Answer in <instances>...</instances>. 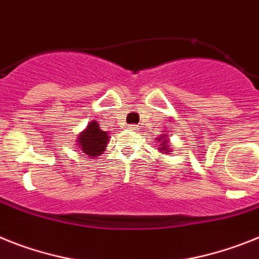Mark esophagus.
Segmentation results:
<instances>
[{"mask_svg": "<svg viewBox=\"0 0 259 259\" xmlns=\"http://www.w3.org/2000/svg\"><path fill=\"white\" fill-rule=\"evenodd\" d=\"M128 128H130V130H131V131H138V130H139V125L130 124V125H128Z\"/></svg>", "mask_w": 259, "mask_h": 259, "instance_id": "34e87169", "label": "esophagus"}]
</instances>
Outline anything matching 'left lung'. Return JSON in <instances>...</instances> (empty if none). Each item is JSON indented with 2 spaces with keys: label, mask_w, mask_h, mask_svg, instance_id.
<instances>
[{
  "label": "left lung",
  "mask_w": 259,
  "mask_h": 259,
  "mask_svg": "<svg viewBox=\"0 0 259 259\" xmlns=\"http://www.w3.org/2000/svg\"><path fill=\"white\" fill-rule=\"evenodd\" d=\"M162 138V136H161ZM165 138V136H163ZM160 140H162V139H160ZM161 153H167V152H170V145L169 143H167V139L166 140H162L161 141V148H160Z\"/></svg>",
  "instance_id": "obj_1"
}]
</instances>
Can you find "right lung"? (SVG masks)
<instances>
[{
  "label": "right lung",
  "instance_id": "1",
  "mask_svg": "<svg viewBox=\"0 0 259 259\" xmlns=\"http://www.w3.org/2000/svg\"><path fill=\"white\" fill-rule=\"evenodd\" d=\"M77 141L82 153H85L90 158H94L102 153L107 147L108 134L106 131H101L98 121L93 120L86 127L85 131L78 135Z\"/></svg>",
  "mask_w": 259,
  "mask_h": 259
}]
</instances>
